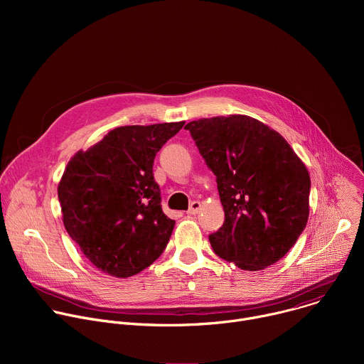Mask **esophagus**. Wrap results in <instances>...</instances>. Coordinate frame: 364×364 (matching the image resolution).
Returning <instances> with one entry per match:
<instances>
[{
    "label": "esophagus",
    "mask_w": 364,
    "mask_h": 364,
    "mask_svg": "<svg viewBox=\"0 0 364 364\" xmlns=\"http://www.w3.org/2000/svg\"><path fill=\"white\" fill-rule=\"evenodd\" d=\"M200 210H201V203H200V201H193V203L190 204V207H188L187 213H188V215H197Z\"/></svg>",
    "instance_id": "1"
}]
</instances>
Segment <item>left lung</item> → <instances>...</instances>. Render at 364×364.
I'll return each instance as SVG.
<instances>
[{"mask_svg":"<svg viewBox=\"0 0 364 364\" xmlns=\"http://www.w3.org/2000/svg\"><path fill=\"white\" fill-rule=\"evenodd\" d=\"M184 128L218 181L225 223L209 236L215 253L243 271L277 264L308 222L305 164L279 132L246 115L203 118Z\"/></svg>","mask_w":364,"mask_h":364,"instance_id":"8db88e82","label":"left lung"}]
</instances>
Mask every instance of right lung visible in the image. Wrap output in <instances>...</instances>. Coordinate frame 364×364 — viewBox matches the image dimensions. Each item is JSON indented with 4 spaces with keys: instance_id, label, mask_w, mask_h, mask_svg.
Returning a JSON list of instances; mask_svg holds the SVG:
<instances>
[{
    "instance_id": "right-lung-1",
    "label": "right lung",
    "mask_w": 364,
    "mask_h": 364,
    "mask_svg": "<svg viewBox=\"0 0 364 364\" xmlns=\"http://www.w3.org/2000/svg\"><path fill=\"white\" fill-rule=\"evenodd\" d=\"M183 125L119 127L68 163L58 187L63 225L99 271L128 278L166 249L176 222L161 209L152 164Z\"/></svg>"
}]
</instances>
